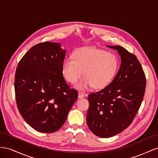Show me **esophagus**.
<instances>
[{"label":"esophagus","instance_id":"1","mask_svg":"<svg viewBox=\"0 0 158 158\" xmlns=\"http://www.w3.org/2000/svg\"><path fill=\"white\" fill-rule=\"evenodd\" d=\"M84 97H85V94H84V93H81V92H79V94H78V97H79V98H83Z\"/></svg>","mask_w":158,"mask_h":158}]
</instances>
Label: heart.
Wrapping results in <instances>:
<instances>
[{"label": "heart", "mask_w": 158, "mask_h": 158, "mask_svg": "<svg viewBox=\"0 0 158 158\" xmlns=\"http://www.w3.org/2000/svg\"><path fill=\"white\" fill-rule=\"evenodd\" d=\"M119 62L114 54L97 48H80L73 53V59L66 57L63 61L62 72L69 83L77 85L80 90L91 87L102 89L114 79L118 69Z\"/></svg>", "instance_id": "1"}]
</instances>
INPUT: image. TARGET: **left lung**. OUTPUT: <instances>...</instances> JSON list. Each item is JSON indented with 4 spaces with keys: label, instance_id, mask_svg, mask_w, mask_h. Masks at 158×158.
Wrapping results in <instances>:
<instances>
[{
    "label": "left lung",
    "instance_id": "obj_1",
    "mask_svg": "<svg viewBox=\"0 0 158 158\" xmlns=\"http://www.w3.org/2000/svg\"><path fill=\"white\" fill-rule=\"evenodd\" d=\"M121 65L110 84L88 95L87 123L97 136L110 138L123 131L132 123L141 106L146 78L136 56L120 46Z\"/></svg>",
    "mask_w": 158,
    "mask_h": 158
}]
</instances>
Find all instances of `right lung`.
<instances>
[{"label":"right lung","mask_w":158,"mask_h":158,"mask_svg":"<svg viewBox=\"0 0 158 158\" xmlns=\"http://www.w3.org/2000/svg\"><path fill=\"white\" fill-rule=\"evenodd\" d=\"M59 43L35 45L22 57L15 79L18 109L31 127L42 133L57 131L78 98L63 75L65 57Z\"/></svg>","instance_id":"right-lung-1"}]
</instances>
